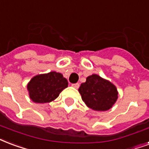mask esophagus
I'll use <instances>...</instances> for the list:
<instances>
[{
    "label": "esophagus",
    "mask_w": 149,
    "mask_h": 149,
    "mask_svg": "<svg viewBox=\"0 0 149 149\" xmlns=\"http://www.w3.org/2000/svg\"><path fill=\"white\" fill-rule=\"evenodd\" d=\"M72 86L73 88H78L80 87V84H79V83L72 84Z\"/></svg>",
    "instance_id": "obj_1"
}]
</instances>
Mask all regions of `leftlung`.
Returning a JSON list of instances; mask_svg holds the SVG:
<instances>
[{"instance_id": "obj_1", "label": "left lung", "mask_w": 149, "mask_h": 149, "mask_svg": "<svg viewBox=\"0 0 149 149\" xmlns=\"http://www.w3.org/2000/svg\"><path fill=\"white\" fill-rule=\"evenodd\" d=\"M79 92L86 105L94 111H107L118 99L116 87L96 74L87 77L85 83L79 88Z\"/></svg>"}]
</instances>
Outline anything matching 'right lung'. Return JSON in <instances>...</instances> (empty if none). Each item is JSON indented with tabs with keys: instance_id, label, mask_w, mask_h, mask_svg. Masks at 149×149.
Segmentation results:
<instances>
[{
	"instance_id": "add662e5",
	"label": "right lung",
	"mask_w": 149,
	"mask_h": 149,
	"mask_svg": "<svg viewBox=\"0 0 149 149\" xmlns=\"http://www.w3.org/2000/svg\"><path fill=\"white\" fill-rule=\"evenodd\" d=\"M68 87V81L63 75L56 72L35 76L27 84L30 98L37 103L49 102L58 98Z\"/></svg>"
}]
</instances>
